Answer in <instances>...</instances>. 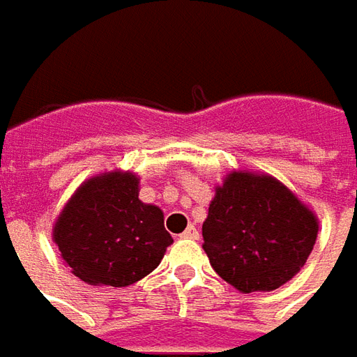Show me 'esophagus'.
<instances>
[{"instance_id": "obj_1", "label": "esophagus", "mask_w": 357, "mask_h": 357, "mask_svg": "<svg viewBox=\"0 0 357 357\" xmlns=\"http://www.w3.org/2000/svg\"><path fill=\"white\" fill-rule=\"evenodd\" d=\"M181 238H186V240H196V238H198V229H196L195 226H188V228L183 231V236H181Z\"/></svg>"}]
</instances>
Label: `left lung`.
<instances>
[{"label": "left lung", "instance_id": "left-lung-1", "mask_svg": "<svg viewBox=\"0 0 357 357\" xmlns=\"http://www.w3.org/2000/svg\"><path fill=\"white\" fill-rule=\"evenodd\" d=\"M318 220L269 174L234 171L216 186L202 224L210 265L241 293L291 281L314 248Z\"/></svg>", "mask_w": 357, "mask_h": 357}]
</instances>
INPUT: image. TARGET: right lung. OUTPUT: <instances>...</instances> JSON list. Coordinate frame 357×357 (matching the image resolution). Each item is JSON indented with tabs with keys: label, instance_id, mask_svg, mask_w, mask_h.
Here are the masks:
<instances>
[{
	"label": "right lung",
	"instance_id": "right-lung-1",
	"mask_svg": "<svg viewBox=\"0 0 357 357\" xmlns=\"http://www.w3.org/2000/svg\"><path fill=\"white\" fill-rule=\"evenodd\" d=\"M52 240L73 273L98 287L137 283L173 243L161 208L139 200V176L121 171L80 184L62 208Z\"/></svg>",
	"mask_w": 357,
	"mask_h": 357
}]
</instances>
